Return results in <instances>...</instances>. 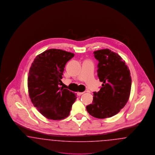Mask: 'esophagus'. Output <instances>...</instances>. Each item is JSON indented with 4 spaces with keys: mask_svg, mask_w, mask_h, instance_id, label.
Instances as JSON below:
<instances>
[{
    "mask_svg": "<svg viewBox=\"0 0 155 155\" xmlns=\"http://www.w3.org/2000/svg\"><path fill=\"white\" fill-rule=\"evenodd\" d=\"M84 93V92H77V95L78 96H80V95H81L82 94H83Z\"/></svg>",
    "mask_w": 155,
    "mask_h": 155,
    "instance_id": "1",
    "label": "esophagus"
}]
</instances>
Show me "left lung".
Wrapping results in <instances>:
<instances>
[{
	"label": "left lung",
	"mask_w": 155,
	"mask_h": 155,
	"mask_svg": "<svg viewBox=\"0 0 155 155\" xmlns=\"http://www.w3.org/2000/svg\"><path fill=\"white\" fill-rule=\"evenodd\" d=\"M94 54L99 61L97 76L103 84L99 92H94L92 103L86 108L95 118L111 117L128 101L131 88L130 71L118 54L108 49L96 51Z\"/></svg>",
	"instance_id": "obj_1"
}]
</instances>
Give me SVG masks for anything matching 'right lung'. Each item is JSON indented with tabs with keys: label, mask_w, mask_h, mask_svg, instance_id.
Wrapping results in <instances>:
<instances>
[{
	"label": "right lung",
	"mask_w": 155,
	"mask_h": 155,
	"mask_svg": "<svg viewBox=\"0 0 155 155\" xmlns=\"http://www.w3.org/2000/svg\"><path fill=\"white\" fill-rule=\"evenodd\" d=\"M74 53L51 49L38 55L30 67L28 88L34 106L45 117L66 118L76 100L73 92L60 87L67 62Z\"/></svg>",
	"instance_id": "add662e5"
}]
</instances>
